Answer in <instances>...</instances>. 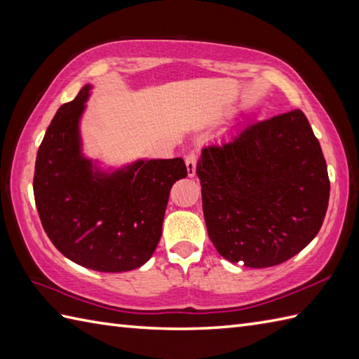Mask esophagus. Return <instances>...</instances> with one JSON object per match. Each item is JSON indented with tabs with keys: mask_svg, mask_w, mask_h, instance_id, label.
I'll return each mask as SVG.
<instances>
[{
	"mask_svg": "<svg viewBox=\"0 0 359 359\" xmlns=\"http://www.w3.org/2000/svg\"><path fill=\"white\" fill-rule=\"evenodd\" d=\"M187 163V171L189 177H194L196 175V165H197V156L196 154H188L185 158Z\"/></svg>",
	"mask_w": 359,
	"mask_h": 359,
	"instance_id": "esophagus-1",
	"label": "esophagus"
}]
</instances>
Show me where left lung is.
<instances>
[{
    "label": "left lung",
    "mask_w": 359,
    "mask_h": 359,
    "mask_svg": "<svg viewBox=\"0 0 359 359\" xmlns=\"http://www.w3.org/2000/svg\"><path fill=\"white\" fill-rule=\"evenodd\" d=\"M196 174L210 239L233 264L266 269L285 262L324 222L329 174L299 109L205 144Z\"/></svg>",
    "instance_id": "obj_1"
}]
</instances>
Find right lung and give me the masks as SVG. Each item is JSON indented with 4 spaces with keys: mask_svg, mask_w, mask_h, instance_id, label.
I'll return each mask as SVG.
<instances>
[{
    "mask_svg": "<svg viewBox=\"0 0 359 359\" xmlns=\"http://www.w3.org/2000/svg\"><path fill=\"white\" fill-rule=\"evenodd\" d=\"M93 85L60 106L38 148L34 196L46 234L72 262L103 273L139 269L154 253L184 158L104 166L83 151L81 117Z\"/></svg>",
    "mask_w": 359,
    "mask_h": 359,
    "instance_id": "right-lung-1",
    "label": "right lung"
}]
</instances>
